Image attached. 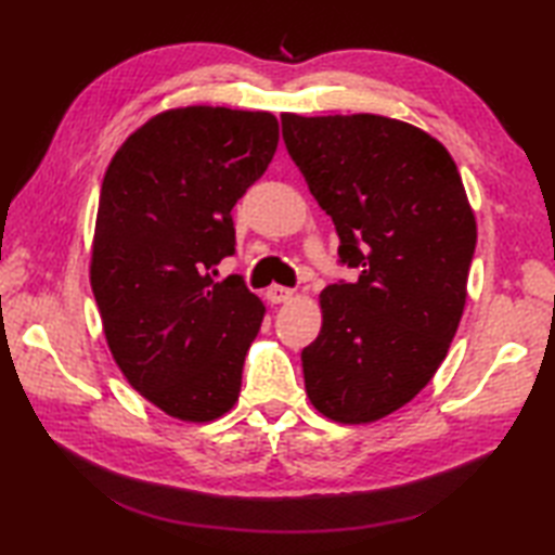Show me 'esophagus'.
Listing matches in <instances>:
<instances>
[{"instance_id": "34e87169", "label": "esophagus", "mask_w": 555, "mask_h": 555, "mask_svg": "<svg viewBox=\"0 0 555 555\" xmlns=\"http://www.w3.org/2000/svg\"><path fill=\"white\" fill-rule=\"evenodd\" d=\"M293 296H296V291H291V288H286V286H271V288L267 291V300H269L271 305L288 302V300H293Z\"/></svg>"}]
</instances>
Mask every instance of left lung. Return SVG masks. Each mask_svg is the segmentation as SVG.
<instances>
[{"mask_svg":"<svg viewBox=\"0 0 555 555\" xmlns=\"http://www.w3.org/2000/svg\"><path fill=\"white\" fill-rule=\"evenodd\" d=\"M288 155L358 269L320 296L322 332L302 350L305 391L324 417L367 424L431 382L457 332L477 221L448 150L376 114H281Z\"/></svg>","mask_w":555,"mask_h":555,"instance_id":"left-lung-1","label":"left lung"}]
</instances>
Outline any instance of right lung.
Here are the masks:
<instances>
[{"label": "right lung", "mask_w": 555, "mask_h": 555, "mask_svg": "<svg viewBox=\"0 0 555 555\" xmlns=\"http://www.w3.org/2000/svg\"><path fill=\"white\" fill-rule=\"evenodd\" d=\"M269 112L181 107L152 116L102 181L90 286L119 370L183 422L235 405L264 305L243 276L215 281L235 253L231 209L269 167Z\"/></svg>", "instance_id": "obj_1"}]
</instances>
